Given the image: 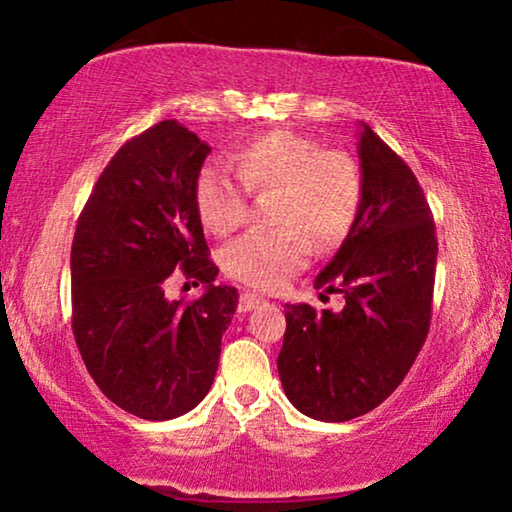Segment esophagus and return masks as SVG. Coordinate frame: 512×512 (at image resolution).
Wrapping results in <instances>:
<instances>
[{"label": "esophagus", "instance_id": "1", "mask_svg": "<svg viewBox=\"0 0 512 512\" xmlns=\"http://www.w3.org/2000/svg\"><path fill=\"white\" fill-rule=\"evenodd\" d=\"M261 303H263L261 296L244 291L242 296H240V305H237V310H240V312H251V310H254V307H258Z\"/></svg>", "mask_w": 512, "mask_h": 512}]
</instances>
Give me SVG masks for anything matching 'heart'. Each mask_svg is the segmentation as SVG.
Instances as JSON below:
<instances>
[{"label":"heart","instance_id":"heart-1","mask_svg":"<svg viewBox=\"0 0 512 512\" xmlns=\"http://www.w3.org/2000/svg\"><path fill=\"white\" fill-rule=\"evenodd\" d=\"M240 178L207 163L195 179V209L212 235H230L247 221L249 191H275L272 221L279 228L251 230L223 251V270L251 289L275 291L303 270L319 249L345 240L359 214L363 181L347 151L321 149L317 139L277 128L256 135L235 153Z\"/></svg>","mask_w":512,"mask_h":512}]
</instances>
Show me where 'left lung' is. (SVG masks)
Masks as SVG:
<instances>
[{
	"label": "left lung",
	"mask_w": 512,
	"mask_h": 512,
	"mask_svg": "<svg viewBox=\"0 0 512 512\" xmlns=\"http://www.w3.org/2000/svg\"><path fill=\"white\" fill-rule=\"evenodd\" d=\"M363 195L338 254L314 286L342 293L340 312L286 305L277 356L284 394L303 415L347 422L389 398L431 324L438 240L429 202L403 158L359 123Z\"/></svg>",
	"instance_id": "8db88e82"
}]
</instances>
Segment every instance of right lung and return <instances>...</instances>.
Returning <instances> with one entry per match:
<instances>
[{
    "label": "right lung",
    "mask_w": 512,
    "mask_h": 512,
    "mask_svg": "<svg viewBox=\"0 0 512 512\" xmlns=\"http://www.w3.org/2000/svg\"><path fill=\"white\" fill-rule=\"evenodd\" d=\"M209 151L181 123L160 121L116 151L76 223V347L102 394L149 422L186 415L207 396L240 298L214 284L219 268L195 209ZM174 269L206 286L198 301L164 296Z\"/></svg>",
    "instance_id": "obj_1"
}]
</instances>
